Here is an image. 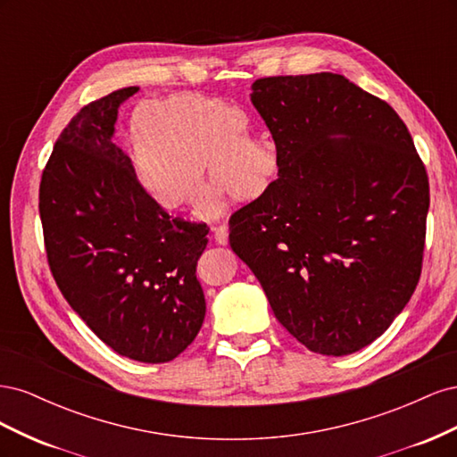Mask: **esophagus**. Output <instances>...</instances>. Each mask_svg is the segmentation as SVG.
<instances>
[{
    "instance_id": "obj_1",
    "label": "esophagus",
    "mask_w": 457,
    "mask_h": 457,
    "mask_svg": "<svg viewBox=\"0 0 457 457\" xmlns=\"http://www.w3.org/2000/svg\"><path fill=\"white\" fill-rule=\"evenodd\" d=\"M213 237H215V242L219 245H227L228 244V225L223 223L213 228Z\"/></svg>"
}]
</instances>
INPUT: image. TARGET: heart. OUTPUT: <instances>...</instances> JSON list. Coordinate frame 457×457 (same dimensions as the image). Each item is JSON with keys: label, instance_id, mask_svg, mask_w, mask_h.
<instances>
[{"label": "heart", "instance_id": "heart-1", "mask_svg": "<svg viewBox=\"0 0 457 457\" xmlns=\"http://www.w3.org/2000/svg\"><path fill=\"white\" fill-rule=\"evenodd\" d=\"M133 171L162 210L187 213L198 204L215 212L212 171L219 192L252 204L280 171V145L270 135L247 137L244 110L223 99L181 91L139 101L126 120Z\"/></svg>", "mask_w": 457, "mask_h": 457}]
</instances>
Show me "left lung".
Here are the masks:
<instances>
[{"label": "left lung", "mask_w": 457, "mask_h": 457, "mask_svg": "<svg viewBox=\"0 0 457 457\" xmlns=\"http://www.w3.org/2000/svg\"><path fill=\"white\" fill-rule=\"evenodd\" d=\"M137 91L86 104L64 128L41 175L39 217L68 305L118 354L162 364L202 328L196 265L210 228L152 202L114 145L118 108Z\"/></svg>", "instance_id": "1"}]
</instances>
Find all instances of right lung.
I'll return each mask as SVG.
<instances>
[{
  "label": "right lung",
  "instance_id": "right-lung-1",
  "mask_svg": "<svg viewBox=\"0 0 457 457\" xmlns=\"http://www.w3.org/2000/svg\"><path fill=\"white\" fill-rule=\"evenodd\" d=\"M252 103L282 163L265 195L230 217L232 252L299 343L353 354L420 282L425 165L395 110L341 74L261 78Z\"/></svg>",
  "mask_w": 457,
  "mask_h": 457
}]
</instances>
